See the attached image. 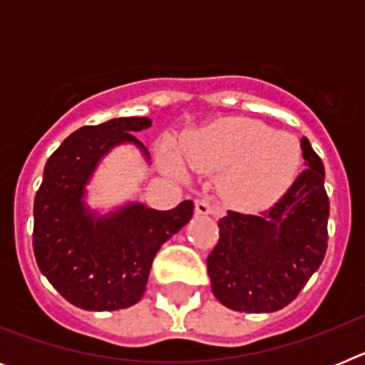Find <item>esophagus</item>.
Here are the masks:
<instances>
[{
	"instance_id": "34e87169",
	"label": "esophagus",
	"mask_w": 365,
	"mask_h": 365,
	"mask_svg": "<svg viewBox=\"0 0 365 365\" xmlns=\"http://www.w3.org/2000/svg\"><path fill=\"white\" fill-rule=\"evenodd\" d=\"M215 212H217V208H215V205L212 202L210 197L195 199V214L197 215H210L215 214Z\"/></svg>"
}]
</instances>
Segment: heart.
I'll return each instance as SVG.
<instances>
[{"label":"heart","mask_w":365,"mask_h":365,"mask_svg":"<svg viewBox=\"0 0 365 365\" xmlns=\"http://www.w3.org/2000/svg\"><path fill=\"white\" fill-rule=\"evenodd\" d=\"M182 159L199 172H222V192L235 205L263 208L291 188L302 163V148L291 133L254 118H227L190 133ZM170 172L180 173L179 159L164 151Z\"/></svg>","instance_id":"heart-1"}]
</instances>
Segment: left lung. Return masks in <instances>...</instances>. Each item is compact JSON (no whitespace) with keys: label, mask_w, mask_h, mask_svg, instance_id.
Returning a JSON list of instances; mask_svg holds the SVG:
<instances>
[{"label":"left lung","mask_w":365,"mask_h":365,"mask_svg":"<svg viewBox=\"0 0 365 365\" xmlns=\"http://www.w3.org/2000/svg\"><path fill=\"white\" fill-rule=\"evenodd\" d=\"M303 170L259 215L228 210L206 265L214 296L237 312H274L299 294L327 250L329 197L322 159L302 138Z\"/></svg>","instance_id":"1"}]
</instances>
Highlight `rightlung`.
Wrapping results in <instances>:
<instances>
[{
	"label": "right lung",
	"mask_w": 365,
	"mask_h": 365,
	"mask_svg": "<svg viewBox=\"0 0 365 365\" xmlns=\"http://www.w3.org/2000/svg\"><path fill=\"white\" fill-rule=\"evenodd\" d=\"M146 117L83 125L49 157L34 199L32 248L41 274L63 298L83 311H117L143 298L155 254L193 215V202L160 212L128 205L108 217L86 208L87 180L98 160L120 143L137 144Z\"/></svg>",
	"instance_id": "right-lung-1"
}]
</instances>
